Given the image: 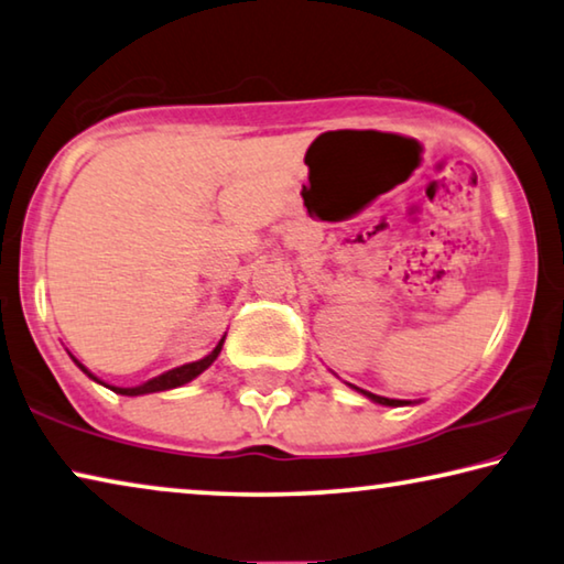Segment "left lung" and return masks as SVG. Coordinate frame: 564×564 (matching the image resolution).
Returning <instances> with one entry per match:
<instances>
[{
  "mask_svg": "<svg viewBox=\"0 0 564 564\" xmlns=\"http://www.w3.org/2000/svg\"><path fill=\"white\" fill-rule=\"evenodd\" d=\"M355 391H360V388H355ZM362 395H368L370 401H376L380 405H403V401H395V398H383V395H376V393H368V391H360Z\"/></svg>",
  "mask_w": 564,
  "mask_h": 564,
  "instance_id": "8db88e82",
  "label": "left lung"
}]
</instances>
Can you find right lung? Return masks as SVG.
Masks as SVG:
<instances>
[{
    "label": "right lung",
    "mask_w": 564,
    "mask_h": 564,
    "mask_svg": "<svg viewBox=\"0 0 564 564\" xmlns=\"http://www.w3.org/2000/svg\"><path fill=\"white\" fill-rule=\"evenodd\" d=\"M221 345H224V340H219V345H216V348L206 355V358H202V360H196V362H186V366H181V368H173V370H169V372H163V376H159V378H153V380H149V383H143V386H135V388H116V386H110V391H116V393H120V395H143V393H155V391H169V388H178V386H184V383H188V380H194L198 372H204L206 368L212 366V362L216 360V355L221 352ZM77 362V360H75ZM77 366H80V362H77ZM83 370H85V366H80ZM88 372V370H85ZM90 378H95L93 372H88ZM98 380V378H95Z\"/></svg>",
    "instance_id": "1"
}]
</instances>
